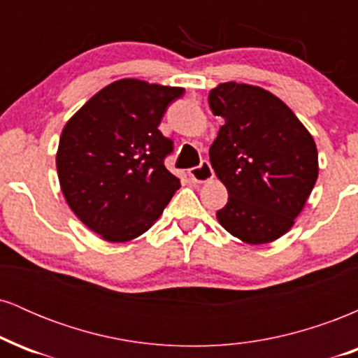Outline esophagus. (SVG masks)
Returning a JSON list of instances; mask_svg holds the SVG:
<instances>
[{"instance_id": "obj_1", "label": "esophagus", "mask_w": 358, "mask_h": 358, "mask_svg": "<svg viewBox=\"0 0 358 358\" xmlns=\"http://www.w3.org/2000/svg\"><path fill=\"white\" fill-rule=\"evenodd\" d=\"M188 176L196 183H205L213 178V170L208 162H202L199 166H193L188 170Z\"/></svg>"}]
</instances>
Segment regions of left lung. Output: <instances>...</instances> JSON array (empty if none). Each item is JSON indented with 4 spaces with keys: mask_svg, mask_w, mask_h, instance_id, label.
<instances>
[{
    "mask_svg": "<svg viewBox=\"0 0 358 358\" xmlns=\"http://www.w3.org/2000/svg\"><path fill=\"white\" fill-rule=\"evenodd\" d=\"M208 106L224 117L208 151L229 192L217 220L244 244H269L293 227L313 190L315 139L285 102L257 85L224 82L208 92Z\"/></svg>",
    "mask_w": 358,
    "mask_h": 358,
    "instance_id": "left-lung-1",
    "label": "left lung"
}]
</instances>
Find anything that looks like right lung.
<instances>
[{"mask_svg":"<svg viewBox=\"0 0 358 358\" xmlns=\"http://www.w3.org/2000/svg\"><path fill=\"white\" fill-rule=\"evenodd\" d=\"M183 87L121 79L94 94L60 134L57 173L71 210L108 242H127L159 219L180 180L166 170L173 143L158 129Z\"/></svg>","mask_w":358,"mask_h":358,"instance_id":"1","label":"right lung"}]
</instances>
